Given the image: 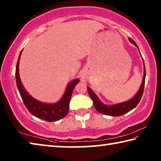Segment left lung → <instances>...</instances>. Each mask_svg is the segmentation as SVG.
Wrapping results in <instances>:
<instances>
[{"label":"left lung","instance_id":"left-lung-1","mask_svg":"<svg viewBox=\"0 0 161 161\" xmlns=\"http://www.w3.org/2000/svg\"><path fill=\"white\" fill-rule=\"evenodd\" d=\"M129 40L131 42L133 45H135L136 47H138L136 43L131 38H129ZM144 63V62H143ZM145 80H146V69L145 65H144V75L142 81V84L140 86L139 90H138V93L136 94L134 97H133L131 99H130L126 102L117 103L115 105H105L103 104L102 102H100V100L98 99V97L96 94H95L92 89L87 86V89H88V93L90 96L91 99L93 101L94 107L96 108V110L99 112L100 114H104V115H108L112 116H119L121 115H124V114L129 112L133 108H134L138 104V103L141 99L142 95L144 90V86H145Z\"/></svg>","mask_w":161,"mask_h":161}]
</instances>
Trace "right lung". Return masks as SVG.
I'll return each mask as SVG.
<instances>
[{
	"label": "right lung",
	"instance_id": "add662e5",
	"mask_svg": "<svg viewBox=\"0 0 161 161\" xmlns=\"http://www.w3.org/2000/svg\"><path fill=\"white\" fill-rule=\"evenodd\" d=\"M22 51L23 50H21L20 52L17 64H16L15 79L18 91L20 92V97L23 99L24 104L28 108L30 113L32 114V115L39 119L45 120L46 121H56L64 118L69 112V105L71 97H72L73 89L79 83L80 80L75 79V80H72L69 83L67 86L66 91H65L63 97L58 102L53 103V104H48V103H42L39 101H37L25 91L20 80V76H19V60H20Z\"/></svg>",
	"mask_w": 161,
	"mask_h": 161
}]
</instances>
